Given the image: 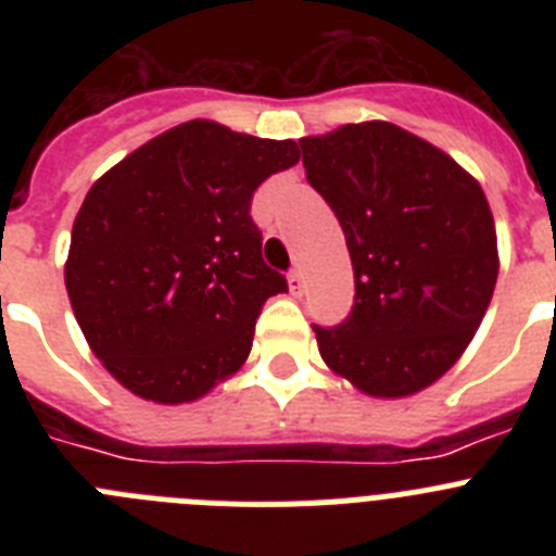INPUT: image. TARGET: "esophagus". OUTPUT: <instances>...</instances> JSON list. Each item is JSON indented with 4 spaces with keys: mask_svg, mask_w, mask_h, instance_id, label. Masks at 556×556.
Masks as SVG:
<instances>
[{
    "mask_svg": "<svg viewBox=\"0 0 556 556\" xmlns=\"http://www.w3.org/2000/svg\"><path fill=\"white\" fill-rule=\"evenodd\" d=\"M289 289H292V294H303V273H301V269H292V273H289Z\"/></svg>",
    "mask_w": 556,
    "mask_h": 556,
    "instance_id": "1",
    "label": "esophagus"
}]
</instances>
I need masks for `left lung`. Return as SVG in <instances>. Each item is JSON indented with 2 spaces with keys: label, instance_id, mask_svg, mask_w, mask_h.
Returning a JSON list of instances; mask_svg holds the SVG:
<instances>
[{
  "label": "left lung",
  "instance_id": "obj_1",
  "mask_svg": "<svg viewBox=\"0 0 556 556\" xmlns=\"http://www.w3.org/2000/svg\"><path fill=\"white\" fill-rule=\"evenodd\" d=\"M306 178L337 214L356 298L342 326H314L328 370L370 397H406L470 345L498 278L479 180L392 122L306 136Z\"/></svg>",
  "mask_w": 556,
  "mask_h": 556
}]
</instances>
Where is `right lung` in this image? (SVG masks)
<instances>
[{
	"label": "right lung",
	"mask_w": 556,
	"mask_h": 556,
	"mask_svg": "<svg viewBox=\"0 0 556 556\" xmlns=\"http://www.w3.org/2000/svg\"><path fill=\"white\" fill-rule=\"evenodd\" d=\"M298 161L292 139L191 119L88 189L63 275L88 348L125 390L191 404L244 365L255 317L289 289L264 264L250 200Z\"/></svg>",
	"instance_id": "right-lung-1"
}]
</instances>
